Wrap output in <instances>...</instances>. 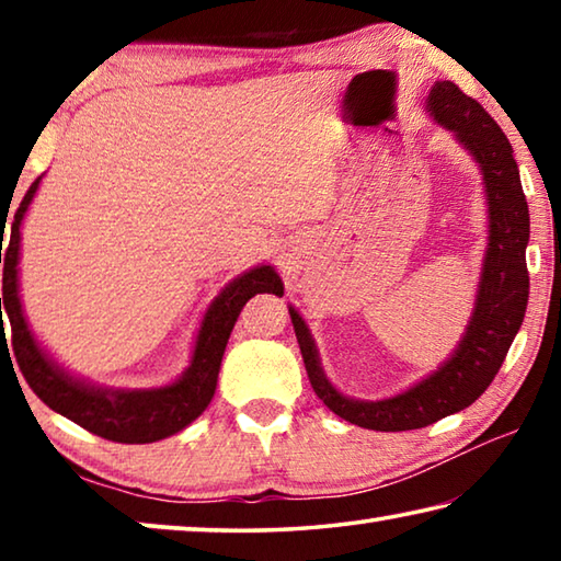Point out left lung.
Segmentation results:
<instances>
[{"label":"left lung","mask_w":561,"mask_h":561,"mask_svg":"<svg viewBox=\"0 0 561 561\" xmlns=\"http://www.w3.org/2000/svg\"><path fill=\"white\" fill-rule=\"evenodd\" d=\"M428 108L440 126L450 128L482 168L490 210V244L482 270L478 307L468 331L448 364L411 391L386 401L366 403L341 396L321 374L314 341L297 311L289 309L304 366L314 393L344 421L358 428L398 433L438 423L478 401L497 376L502 360L525 319L529 297L527 240L529 210L522 193L519 170L505 133L478 101L465 96L453 81H438L428 96Z\"/></svg>","instance_id":"obj_1"}]
</instances>
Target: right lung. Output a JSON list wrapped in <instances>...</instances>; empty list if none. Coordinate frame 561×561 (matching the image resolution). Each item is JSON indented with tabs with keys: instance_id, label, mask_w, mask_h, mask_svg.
<instances>
[{
	"instance_id": "right-lung-1",
	"label": "right lung",
	"mask_w": 561,
	"mask_h": 561,
	"mask_svg": "<svg viewBox=\"0 0 561 561\" xmlns=\"http://www.w3.org/2000/svg\"><path fill=\"white\" fill-rule=\"evenodd\" d=\"M36 178L32 187L26 190L24 201L19 203L9 244L2 250L0 244V264L2 270V297H0V319L2 311L12 327V348L19 364V371L26 378L32 391L51 408V411L69 417L83 431H89L99 438L113 443H156L168 435L183 431L187 423H193L201 415L207 403L213 401L217 374H220L222 354L227 339L232 334V327L240 317L247 299H252L260 291L284 294L282 279L272 267H257L234 279L220 297L213 301L203 319V329L197 334L193 364L185 376L173 386L153 388V391H101V388L83 386L66 376L59 366H54L49 358L36 346L30 327H26L22 304L16 294V262H19V225L24 220L26 207L39 187ZM7 220V217H4ZM2 220V227H7ZM0 242H4V230ZM4 327V319H2ZM4 341V329H2Z\"/></svg>"
}]
</instances>
